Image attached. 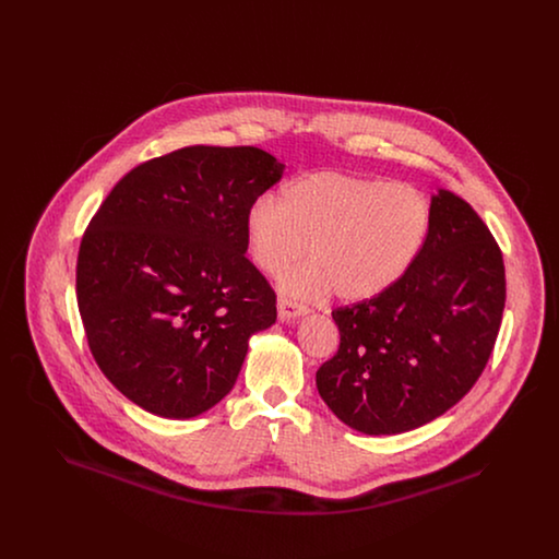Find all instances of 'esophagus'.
Masks as SVG:
<instances>
[{
    "mask_svg": "<svg viewBox=\"0 0 559 559\" xmlns=\"http://www.w3.org/2000/svg\"><path fill=\"white\" fill-rule=\"evenodd\" d=\"M304 314H308V308H306V306H301V304H297V301H292V299H287V297H281V299H278V317H281V320L299 319V317H304Z\"/></svg>",
    "mask_w": 559,
    "mask_h": 559,
    "instance_id": "34e87169",
    "label": "esophagus"
}]
</instances>
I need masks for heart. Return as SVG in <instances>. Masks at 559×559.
<instances>
[{
  "label": "heart",
  "instance_id": "b5f03b06",
  "mask_svg": "<svg viewBox=\"0 0 559 559\" xmlns=\"http://www.w3.org/2000/svg\"><path fill=\"white\" fill-rule=\"evenodd\" d=\"M431 210L419 188L404 182L308 174L276 194L260 197L245 215V237L255 266L276 274L301 258L312 264L283 274L297 297L335 293L365 301L392 289L419 260Z\"/></svg>",
  "mask_w": 559,
  "mask_h": 559
}]
</instances>
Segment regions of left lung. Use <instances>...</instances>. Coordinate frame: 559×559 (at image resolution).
Masks as SVG:
<instances>
[{
	"mask_svg": "<svg viewBox=\"0 0 559 559\" xmlns=\"http://www.w3.org/2000/svg\"><path fill=\"white\" fill-rule=\"evenodd\" d=\"M429 210V237L408 274L331 312L340 347L317 371L320 399L369 436L444 415L478 381L503 319L506 266L488 226L451 190H438Z\"/></svg>",
	"mask_w": 559,
	"mask_h": 559,
	"instance_id": "left-lung-1",
	"label": "left lung"
}]
</instances>
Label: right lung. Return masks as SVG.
<instances>
[{
  "label": "right lung",
  "instance_id": "add662e5",
  "mask_svg": "<svg viewBox=\"0 0 559 559\" xmlns=\"http://www.w3.org/2000/svg\"><path fill=\"white\" fill-rule=\"evenodd\" d=\"M285 165L255 146H187L126 174L78 255L87 346L144 411L188 419L239 377L276 293L247 258L245 215Z\"/></svg>",
  "mask_w": 559,
  "mask_h": 559
}]
</instances>
